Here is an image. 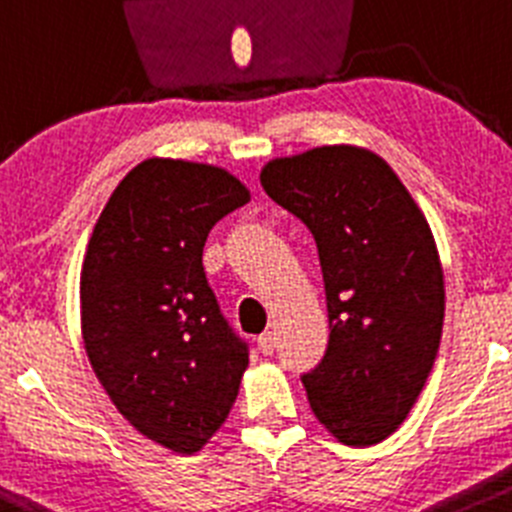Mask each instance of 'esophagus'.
<instances>
[{
	"mask_svg": "<svg viewBox=\"0 0 512 512\" xmlns=\"http://www.w3.org/2000/svg\"><path fill=\"white\" fill-rule=\"evenodd\" d=\"M257 347H260L262 355H272V352H275V335H272V332H262V335L257 337Z\"/></svg>",
	"mask_w": 512,
	"mask_h": 512,
	"instance_id": "esophagus-1",
	"label": "esophagus"
}]
</instances>
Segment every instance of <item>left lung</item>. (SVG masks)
Listing matches in <instances>:
<instances>
[{
	"label": "left lung",
	"instance_id": "left-lung-1",
	"mask_svg": "<svg viewBox=\"0 0 512 512\" xmlns=\"http://www.w3.org/2000/svg\"><path fill=\"white\" fill-rule=\"evenodd\" d=\"M267 195L312 232L330 337L300 380L340 443L375 445L418 400L443 332L445 290L433 232L390 165L357 147L272 160Z\"/></svg>",
	"mask_w": 512,
	"mask_h": 512
}]
</instances>
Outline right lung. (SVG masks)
Returning <instances> with one entry per match:
<instances>
[{"instance_id": "1", "label": "right lung", "mask_w": 512, "mask_h": 512, "mask_svg": "<svg viewBox=\"0 0 512 512\" xmlns=\"http://www.w3.org/2000/svg\"><path fill=\"white\" fill-rule=\"evenodd\" d=\"M247 200L220 167L145 160L112 192L84 255L89 362L119 413L175 453L225 423L250 357L202 265L212 227Z\"/></svg>"}]
</instances>
